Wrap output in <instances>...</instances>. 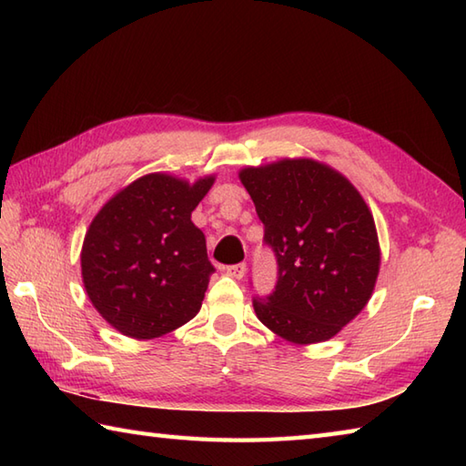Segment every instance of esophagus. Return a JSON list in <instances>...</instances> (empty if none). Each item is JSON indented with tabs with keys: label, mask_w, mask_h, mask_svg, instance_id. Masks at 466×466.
Returning a JSON list of instances; mask_svg holds the SVG:
<instances>
[{
	"label": "esophagus",
	"mask_w": 466,
	"mask_h": 466,
	"mask_svg": "<svg viewBox=\"0 0 466 466\" xmlns=\"http://www.w3.org/2000/svg\"><path fill=\"white\" fill-rule=\"evenodd\" d=\"M226 272L232 276L236 280H242L244 274H246V264H234V266H228Z\"/></svg>",
	"instance_id": "1"
}]
</instances>
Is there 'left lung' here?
I'll return each instance as SVG.
<instances>
[{
	"label": "left lung",
	"mask_w": 466,
	"mask_h": 466,
	"mask_svg": "<svg viewBox=\"0 0 466 466\" xmlns=\"http://www.w3.org/2000/svg\"><path fill=\"white\" fill-rule=\"evenodd\" d=\"M279 262L258 320L294 344L330 340L369 304L380 270L374 218L346 176L312 157L238 172Z\"/></svg>",
	"instance_id": "left-lung-1"
}]
</instances>
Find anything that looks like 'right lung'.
<instances>
[{"label": "right lung", "instance_id": "right-lung-1", "mask_svg": "<svg viewBox=\"0 0 466 466\" xmlns=\"http://www.w3.org/2000/svg\"><path fill=\"white\" fill-rule=\"evenodd\" d=\"M214 180L146 174L94 216L82 244V280L94 309L117 332L152 340L200 312L214 266L192 212Z\"/></svg>", "mask_w": 466, "mask_h": 466}]
</instances>
